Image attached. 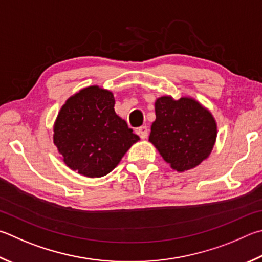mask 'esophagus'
<instances>
[{
	"mask_svg": "<svg viewBox=\"0 0 262 262\" xmlns=\"http://www.w3.org/2000/svg\"><path fill=\"white\" fill-rule=\"evenodd\" d=\"M137 134L140 135V137L141 139H146L147 137V134H149V130H147V128H146V126H142V127H140V128H137Z\"/></svg>",
	"mask_w": 262,
	"mask_h": 262,
	"instance_id": "esophagus-1",
	"label": "esophagus"
}]
</instances>
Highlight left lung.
Returning <instances> with one entry per match:
<instances>
[{"label":"left lung","mask_w":262,"mask_h":262,"mask_svg":"<svg viewBox=\"0 0 262 262\" xmlns=\"http://www.w3.org/2000/svg\"><path fill=\"white\" fill-rule=\"evenodd\" d=\"M155 111L149 141L170 167L182 173L208 158L217 129L206 107L192 97L161 96L156 99Z\"/></svg>","instance_id":"left-lung-1"}]
</instances>
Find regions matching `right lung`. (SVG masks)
I'll return each mask as SVG.
<instances>
[{
  "label": "right lung",
  "instance_id": "obj_1",
  "mask_svg": "<svg viewBox=\"0 0 262 262\" xmlns=\"http://www.w3.org/2000/svg\"><path fill=\"white\" fill-rule=\"evenodd\" d=\"M115 103L110 90L90 85L61 106L54 123V143L69 168L87 178H102L140 141L116 113Z\"/></svg>",
  "mask_w": 262,
  "mask_h": 262
}]
</instances>
